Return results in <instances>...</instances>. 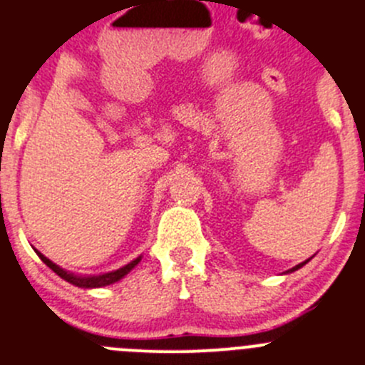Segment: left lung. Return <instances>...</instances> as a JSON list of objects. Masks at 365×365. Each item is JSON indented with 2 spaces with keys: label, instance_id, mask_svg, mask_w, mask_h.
Returning a JSON list of instances; mask_svg holds the SVG:
<instances>
[{
  "label": "left lung",
  "instance_id": "left-lung-1",
  "mask_svg": "<svg viewBox=\"0 0 365 365\" xmlns=\"http://www.w3.org/2000/svg\"><path fill=\"white\" fill-rule=\"evenodd\" d=\"M309 261V259H308ZM308 261H304V263H301V264H297V267H295V268H292V270L290 272H294V270H297V268H301L302 267V264H306V263H308Z\"/></svg>",
  "mask_w": 365,
  "mask_h": 365
}]
</instances>
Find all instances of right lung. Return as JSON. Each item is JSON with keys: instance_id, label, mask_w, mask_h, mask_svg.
<instances>
[{"instance_id": "obj_1", "label": "right lung", "mask_w": 365, "mask_h": 365, "mask_svg": "<svg viewBox=\"0 0 365 365\" xmlns=\"http://www.w3.org/2000/svg\"><path fill=\"white\" fill-rule=\"evenodd\" d=\"M37 254H39V252H37ZM39 257H41V261H43V263L46 264V267L52 268V270L56 272V274L59 275V277H63L64 281L71 282V284L79 286V288H101V286L111 284V282H115V281H118V279L124 277V275L128 274V272H131L133 268L136 267V264L140 263V257H138V259L131 261V263H129V264H125V267H122L120 270L111 272V274L97 275V277H77V275L68 274V272H64L63 268H59V267H57V264H53L52 261L46 259V257H44L43 254H39Z\"/></svg>"}]
</instances>
